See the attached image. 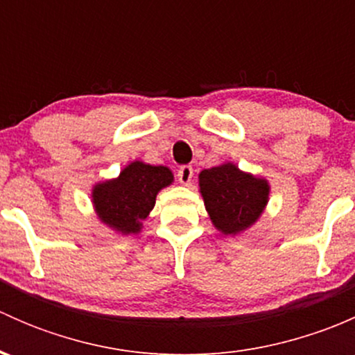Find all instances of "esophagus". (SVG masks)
<instances>
[{"label": "esophagus", "instance_id": "esophagus-1", "mask_svg": "<svg viewBox=\"0 0 355 355\" xmlns=\"http://www.w3.org/2000/svg\"><path fill=\"white\" fill-rule=\"evenodd\" d=\"M192 177H194V170H192V166H189V164L180 166V170H178V182H180L182 185L191 184Z\"/></svg>", "mask_w": 355, "mask_h": 355}]
</instances>
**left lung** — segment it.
Here are the masks:
<instances>
[{
    "label": "left lung",
    "mask_w": 355,
    "mask_h": 355,
    "mask_svg": "<svg viewBox=\"0 0 355 355\" xmlns=\"http://www.w3.org/2000/svg\"><path fill=\"white\" fill-rule=\"evenodd\" d=\"M199 189L211 221L225 235L252 227L270 198L268 180L239 170L234 163L200 171Z\"/></svg>",
    "instance_id": "1"
}]
</instances>
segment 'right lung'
<instances>
[{"label": "right lung", "instance_id": "add662e5", "mask_svg": "<svg viewBox=\"0 0 355 355\" xmlns=\"http://www.w3.org/2000/svg\"><path fill=\"white\" fill-rule=\"evenodd\" d=\"M173 182L166 166L132 161L116 178L92 187V204L99 220L121 235L139 234L142 221L156 204L161 189Z\"/></svg>", "mask_w": 355, "mask_h": 355}]
</instances>
